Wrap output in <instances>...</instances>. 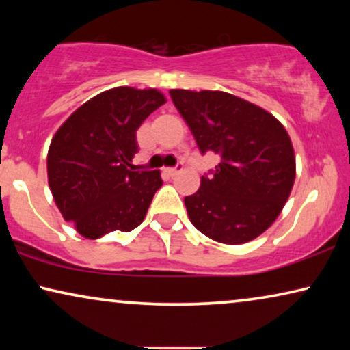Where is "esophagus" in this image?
I'll use <instances>...</instances> for the list:
<instances>
[{
    "mask_svg": "<svg viewBox=\"0 0 350 350\" xmlns=\"http://www.w3.org/2000/svg\"><path fill=\"white\" fill-rule=\"evenodd\" d=\"M181 169H183V165H181V164H176L175 167H170V169H165V174L169 175V176H175V175H178V174H180Z\"/></svg>",
    "mask_w": 350,
    "mask_h": 350,
    "instance_id": "34e87169",
    "label": "esophagus"
}]
</instances>
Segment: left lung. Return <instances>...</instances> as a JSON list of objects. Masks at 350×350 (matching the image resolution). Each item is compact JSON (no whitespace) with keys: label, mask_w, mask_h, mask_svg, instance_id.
I'll list each match as a JSON object with an SVG mask.
<instances>
[{"label":"left lung","mask_w":350,"mask_h":350,"mask_svg":"<svg viewBox=\"0 0 350 350\" xmlns=\"http://www.w3.org/2000/svg\"><path fill=\"white\" fill-rule=\"evenodd\" d=\"M172 102L199 151L219 164L186 196L191 223L213 241L237 245L275 221L295 183V152L285 127L256 105L219 90L172 89Z\"/></svg>","instance_id":"8db88e82"}]
</instances>
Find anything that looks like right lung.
Segmentation results:
<instances>
[{
  "label": "right lung",
  "instance_id": "right-lung-1",
  "mask_svg": "<svg viewBox=\"0 0 350 350\" xmlns=\"http://www.w3.org/2000/svg\"><path fill=\"white\" fill-rule=\"evenodd\" d=\"M165 103L156 89L114 88L79 107L52 138L47 178L66 221L88 239L135 229L162 186L159 170H135L137 131Z\"/></svg>",
  "mask_w": 350,
  "mask_h": 350
}]
</instances>
